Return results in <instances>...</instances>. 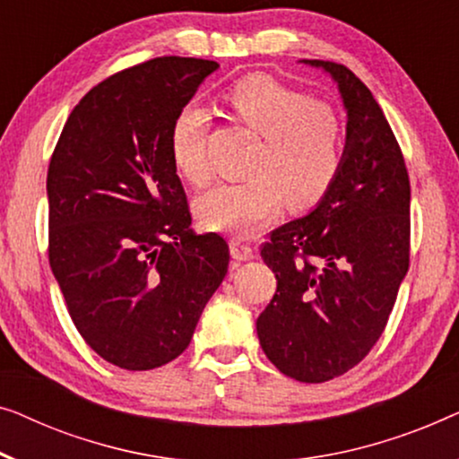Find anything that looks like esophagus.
I'll return each instance as SVG.
<instances>
[{
  "label": "esophagus",
  "instance_id": "1",
  "mask_svg": "<svg viewBox=\"0 0 459 459\" xmlns=\"http://www.w3.org/2000/svg\"><path fill=\"white\" fill-rule=\"evenodd\" d=\"M230 255H232V260H237V262H249L255 257V249L251 247V245L237 241L235 238V241H230Z\"/></svg>",
  "mask_w": 459,
  "mask_h": 459
}]
</instances>
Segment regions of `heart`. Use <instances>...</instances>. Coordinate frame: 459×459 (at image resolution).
Segmentation results:
<instances>
[{
  "mask_svg": "<svg viewBox=\"0 0 459 459\" xmlns=\"http://www.w3.org/2000/svg\"><path fill=\"white\" fill-rule=\"evenodd\" d=\"M227 100L238 118L264 137L247 183H222L197 199L205 229L249 237L279 214L282 204L312 208L331 191L343 162V122L331 106L266 74L241 79ZM208 116L186 106L174 118L170 153L180 174L205 185L212 168L204 150Z\"/></svg>",
  "mask_w": 459,
  "mask_h": 459,
  "instance_id": "obj_1",
  "label": "heart"
}]
</instances>
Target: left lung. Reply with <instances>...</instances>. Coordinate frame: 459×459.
<instances>
[{
    "mask_svg": "<svg viewBox=\"0 0 459 459\" xmlns=\"http://www.w3.org/2000/svg\"><path fill=\"white\" fill-rule=\"evenodd\" d=\"M303 64L337 82L347 112L343 162L316 208L264 243L276 293L255 328L282 374L325 383L368 356L395 306L410 266V178L370 89L343 64Z\"/></svg>",
    "mask_w": 459,
    "mask_h": 459,
    "instance_id": "obj_1",
    "label": "left lung"
}]
</instances>
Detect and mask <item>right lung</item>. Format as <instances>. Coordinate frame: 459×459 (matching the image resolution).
Listing matches in <instances>:
<instances>
[{"instance_id": "right-lung-1", "label": "right lung", "mask_w": 459, "mask_h": 459, "mask_svg": "<svg viewBox=\"0 0 459 459\" xmlns=\"http://www.w3.org/2000/svg\"><path fill=\"white\" fill-rule=\"evenodd\" d=\"M218 68L166 56L109 76L70 112L48 170L49 266L87 345L153 370L191 343L229 270L197 235L170 153L174 118Z\"/></svg>"}]
</instances>
